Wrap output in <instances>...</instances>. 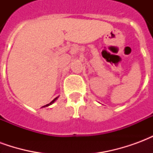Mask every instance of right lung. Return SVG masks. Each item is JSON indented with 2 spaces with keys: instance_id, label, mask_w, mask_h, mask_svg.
<instances>
[{
  "instance_id": "add662e5",
  "label": "right lung",
  "mask_w": 153,
  "mask_h": 153,
  "mask_svg": "<svg viewBox=\"0 0 153 153\" xmlns=\"http://www.w3.org/2000/svg\"><path fill=\"white\" fill-rule=\"evenodd\" d=\"M58 97H56V98H55V99H54V100H52V101H51V102L49 103V104H47V105H46V106H42V107H46V106H50V105H51V104H53V103L55 102L56 101V99H57V98H58Z\"/></svg>"
}]
</instances>
